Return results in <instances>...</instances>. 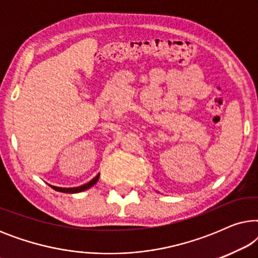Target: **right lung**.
I'll list each match as a JSON object with an SVG mask.
<instances>
[{"label": "right lung", "instance_id": "right-lung-1", "mask_svg": "<svg viewBox=\"0 0 258 258\" xmlns=\"http://www.w3.org/2000/svg\"><path fill=\"white\" fill-rule=\"evenodd\" d=\"M98 177H100V174H98L96 177H94L91 179L90 182L86 183V184L81 185V186H77V188H58V186H52L50 185L52 189L56 190V191H61V192H69V194H74V192H80V191H83V190H87L89 189L90 186H93L95 183L98 181Z\"/></svg>", "mask_w": 258, "mask_h": 258}]
</instances>
